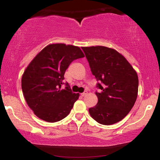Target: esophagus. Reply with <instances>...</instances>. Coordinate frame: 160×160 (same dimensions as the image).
<instances>
[{"label":"esophagus","instance_id":"1","mask_svg":"<svg viewBox=\"0 0 160 160\" xmlns=\"http://www.w3.org/2000/svg\"><path fill=\"white\" fill-rule=\"evenodd\" d=\"M86 95H87V92H86V91L83 92L81 93V96H86Z\"/></svg>","mask_w":160,"mask_h":160}]
</instances>
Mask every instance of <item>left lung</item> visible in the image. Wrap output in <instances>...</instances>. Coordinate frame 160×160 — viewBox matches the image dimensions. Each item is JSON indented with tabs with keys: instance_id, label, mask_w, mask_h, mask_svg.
I'll return each mask as SVG.
<instances>
[{
	"instance_id": "1",
	"label": "left lung",
	"mask_w": 160,
	"mask_h": 160,
	"mask_svg": "<svg viewBox=\"0 0 160 160\" xmlns=\"http://www.w3.org/2000/svg\"><path fill=\"white\" fill-rule=\"evenodd\" d=\"M92 74L96 78L98 103L89 109V114L102 125L120 122L135 103L138 90L136 71L123 56L102 46L82 47Z\"/></svg>"
}]
</instances>
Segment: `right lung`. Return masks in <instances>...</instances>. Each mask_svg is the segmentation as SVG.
<instances>
[{"mask_svg":"<svg viewBox=\"0 0 160 160\" xmlns=\"http://www.w3.org/2000/svg\"><path fill=\"white\" fill-rule=\"evenodd\" d=\"M82 57L80 47L55 43L47 46L31 62L22 78V89L37 117L55 122L69 114L80 95L64 83V75L71 62ZM63 84L66 88L62 90Z\"/></svg>","mask_w":160,"mask_h":160,"instance_id":"1","label":"right lung"}]
</instances>
